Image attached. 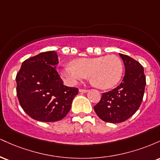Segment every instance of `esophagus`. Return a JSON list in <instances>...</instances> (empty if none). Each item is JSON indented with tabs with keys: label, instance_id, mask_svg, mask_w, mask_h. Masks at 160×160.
I'll list each match as a JSON object with an SVG mask.
<instances>
[{
	"label": "esophagus",
	"instance_id": "obj_1",
	"mask_svg": "<svg viewBox=\"0 0 160 160\" xmlns=\"http://www.w3.org/2000/svg\"><path fill=\"white\" fill-rule=\"evenodd\" d=\"M88 91H89V89H79V92H83V93H85V92H87Z\"/></svg>",
	"mask_w": 160,
	"mask_h": 160
}]
</instances>
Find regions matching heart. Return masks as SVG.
<instances>
[{
  "instance_id": "heart-1",
  "label": "heart",
  "mask_w": 160,
  "mask_h": 160,
  "mask_svg": "<svg viewBox=\"0 0 160 160\" xmlns=\"http://www.w3.org/2000/svg\"><path fill=\"white\" fill-rule=\"evenodd\" d=\"M123 66L120 58L108 56L74 60L71 65L62 70L61 74L69 85H75L89 74L90 80L96 87L109 89L120 81Z\"/></svg>"
}]
</instances>
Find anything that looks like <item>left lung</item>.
I'll return each instance as SVG.
<instances>
[{"instance_id":"8db88e82","label":"left lung","mask_w":160,"mask_h":160,"mask_svg":"<svg viewBox=\"0 0 160 160\" xmlns=\"http://www.w3.org/2000/svg\"><path fill=\"white\" fill-rule=\"evenodd\" d=\"M125 65V76L115 89L102 93L94 111L104 122L118 123L138 111L144 97L146 78L143 66L131 57L120 53Z\"/></svg>"}]
</instances>
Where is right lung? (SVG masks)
I'll list each match as a JSON object with an SVG mask.
<instances>
[{
	"instance_id": "right-lung-1",
	"label": "right lung",
	"mask_w": 160,
	"mask_h": 160,
	"mask_svg": "<svg viewBox=\"0 0 160 160\" xmlns=\"http://www.w3.org/2000/svg\"><path fill=\"white\" fill-rule=\"evenodd\" d=\"M55 51L41 52L22 62L16 77V95L23 111L40 122L61 120L70 111L76 87L63 85L56 70Z\"/></svg>"
}]
</instances>
